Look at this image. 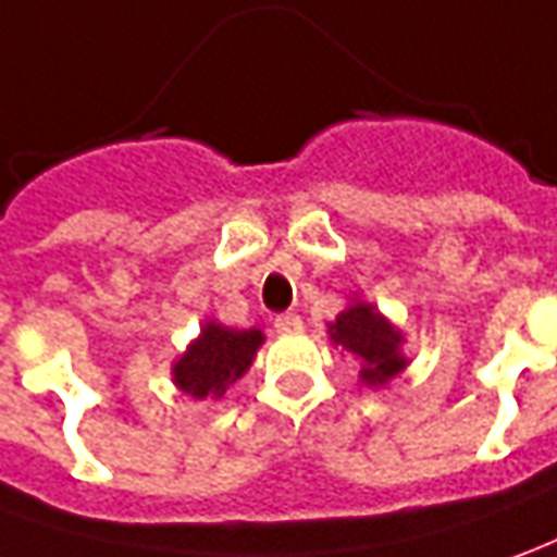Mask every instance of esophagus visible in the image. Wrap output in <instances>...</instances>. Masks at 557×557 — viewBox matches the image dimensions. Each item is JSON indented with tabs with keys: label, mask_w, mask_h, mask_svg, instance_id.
Instances as JSON below:
<instances>
[{
	"label": "esophagus",
	"mask_w": 557,
	"mask_h": 557,
	"mask_svg": "<svg viewBox=\"0 0 557 557\" xmlns=\"http://www.w3.org/2000/svg\"><path fill=\"white\" fill-rule=\"evenodd\" d=\"M272 327L278 330V333H300V330H302V318L294 315V312H285V315H275V321H272Z\"/></svg>",
	"instance_id": "obj_1"
}]
</instances>
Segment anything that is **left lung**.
<instances>
[{"instance_id":"8db88e82","label":"left lung","mask_w":557,"mask_h":557,"mask_svg":"<svg viewBox=\"0 0 557 557\" xmlns=\"http://www.w3.org/2000/svg\"><path fill=\"white\" fill-rule=\"evenodd\" d=\"M327 336L336 348L358 360V382L367 388H385L391 379H397L409 367V358L403 351V330L382 315L373 302L360 297L348 302L336 321H330Z\"/></svg>"}]
</instances>
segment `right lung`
Wrapping results in <instances>:
<instances>
[{
	"label": "right lung",
	"instance_id": "1",
	"mask_svg": "<svg viewBox=\"0 0 557 557\" xmlns=\"http://www.w3.org/2000/svg\"><path fill=\"white\" fill-rule=\"evenodd\" d=\"M263 333L257 327H224L221 321H206L197 339L172 360L175 388L194 400H221L248 367L255 363Z\"/></svg>",
	"mask_w": 557,
	"mask_h": 557
}]
</instances>
